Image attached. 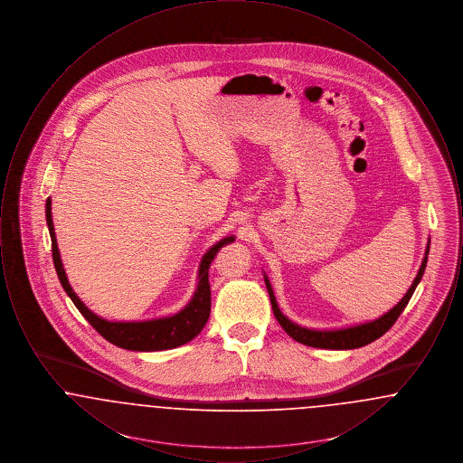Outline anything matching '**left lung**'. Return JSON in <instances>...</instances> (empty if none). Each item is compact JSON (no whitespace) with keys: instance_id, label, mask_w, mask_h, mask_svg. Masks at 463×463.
I'll return each mask as SVG.
<instances>
[{"instance_id":"8db88e82","label":"left lung","mask_w":463,"mask_h":463,"mask_svg":"<svg viewBox=\"0 0 463 463\" xmlns=\"http://www.w3.org/2000/svg\"><path fill=\"white\" fill-rule=\"evenodd\" d=\"M429 248H430V241L427 244V250H425V257L421 260L420 265L419 274L413 281L411 288L406 291V295L401 298V302L397 304L396 307L391 308L387 314H383L382 317L370 321V323H364V325H357V326H351V328H342V330H307V328H302L295 323H291L288 319L287 316L279 310L278 307V302H276V297H274V291L272 287L269 283V279L265 278V287L269 291V297H270V304H272V310H274V316L278 319V323L283 326V330L287 331L288 335L304 344L308 347H316V349H333V351H347V349H359V347H364L368 344L374 342L376 338H380L383 333L392 328V325L396 323L397 317L401 316V312L404 310V307L408 306L413 291L419 287L420 279L425 272V267H427V255H429Z\"/></svg>"}]
</instances>
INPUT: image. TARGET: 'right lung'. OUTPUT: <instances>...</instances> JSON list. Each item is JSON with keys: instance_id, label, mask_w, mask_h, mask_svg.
I'll return each instance as SVG.
<instances>
[{"instance_id": "add662e5", "label": "right lung", "mask_w": 463, "mask_h": 463, "mask_svg": "<svg viewBox=\"0 0 463 463\" xmlns=\"http://www.w3.org/2000/svg\"><path fill=\"white\" fill-rule=\"evenodd\" d=\"M46 223L52 238V255H53V265L57 270V276L61 279V285L66 289L69 298L74 302V306L83 314V317L90 325L99 331L108 342L128 351H140V353H153V351H166L175 349L178 345H184L191 342L196 335L204 328L208 317H210V307H212V291H210V281H208V270L210 264L213 262L215 255L219 253L222 246L234 241V236L223 238L222 241L213 244L206 255L203 257L199 265V283L193 300L182 308L175 316L161 317V319H151V321H132V323H118V321H106L93 314L72 291V288L67 281L66 270L62 267L57 238L53 231V221H52V199H46Z\"/></svg>"}]
</instances>
